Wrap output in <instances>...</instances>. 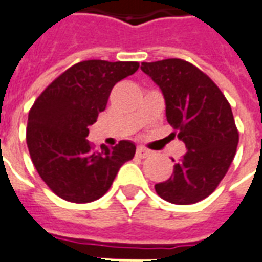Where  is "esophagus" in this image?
<instances>
[{"instance_id":"1","label":"esophagus","mask_w":262,"mask_h":262,"mask_svg":"<svg viewBox=\"0 0 262 262\" xmlns=\"http://www.w3.org/2000/svg\"><path fill=\"white\" fill-rule=\"evenodd\" d=\"M151 151H148L147 148H144V147H137L136 150V156L140 157V158H147V157H150Z\"/></svg>"}]
</instances>
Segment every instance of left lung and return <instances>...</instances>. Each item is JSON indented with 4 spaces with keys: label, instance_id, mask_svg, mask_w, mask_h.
Segmentation results:
<instances>
[{
    "label": "left lung",
    "instance_id": "left-lung-1",
    "mask_svg": "<svg viewBox=\"0 0 262 262\" xmlns=\"http://www.w3.org/2000/svg\"><path fill=\"white\" fill-rule=\"evenodd\" d=\"M141 71L161 89L166 121L187 148L169 179L157 183V194L179 205L204 200L226 175L239 143L229 102L190 62L178 58L143 62Z\"/></svg>",
    "mask_w": 262,
    "mask_h": 262
}]
</instances>
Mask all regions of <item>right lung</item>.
<instances>
[{"label":"right lung","mask_w":262,"mask_h":262,"mask_svg":"<svg viewBox=\"0 0 262 262\" xmlns=\"http://www.w3.org/2000/svg\"><path fill=\"white\" fill-rule=\"evenodd\" d=\"M139 67V62H79L34 101L28 118V148L40 178L58 197L77 204L100 199L119 168L135 157L132 141L96 150L86 137L89 126L105 110L112 87Z\"/></svg>","instance_id":"add662e5"}]
</instances>
